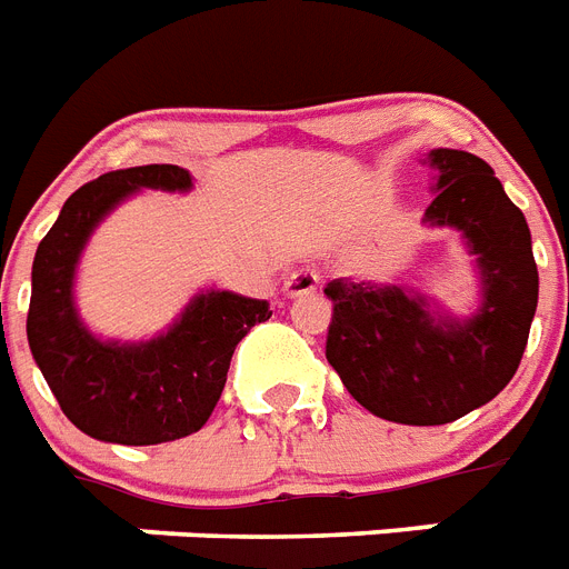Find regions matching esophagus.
<instances>
[{
    "instance_id": "34e87169",
    "label": "esophagus",
    "mask_w": 569,
    "mask_h": 569,
    "mask_svg": "<svg viewBox=\"0 0 569 569\" xmlns=\"http://www.w3.org/2000/svg\"><path fill=\"white\" fill-rule=\"evenodd\" d=\"M319 288V273L313 267H299L284 281V296L288 299H296V296H308Z\"/></svg>"
}]
</instances>
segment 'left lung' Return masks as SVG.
<instances>
[{
  "instance_id": "obj_1",
  "label": "left lung",
  "mask_w": 569,
  "mask_h": 569,
  "mask_svg": "<svg viewBox=\"0 0 569 569\" xmlns=\"http://www.w3.org/2000/svg\"><path fill=\"white\" fill-rule=\"evenodd\" d=\"M433 203L421 223L453 229L473 258L477 308L445 311L407 284L331 279L326 358L351 398L396 425H448L488 403L518 372L538 308L527 218L491 166L468 150L433 148Z\"/></svg>"
}]
</instances>
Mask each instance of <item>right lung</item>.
<instances>
[{
	"label": "right lung",
	"mask_w": 569,
	"mask_h": 569,
	"mask_svg": "<svg viewBox=\"0 0 569 569\" xmlns=\"http://www.w3.org/2000/svg\"><path fill=\"white\" fill-rule=\"evenodd\" d=\"M189 194L180 166L101 173L74 191L37 247L28 346L60 410L78 430L112 445H162L197 433L227 383L234 346L273 317L267 299L203 288L150 340H107L78 313L74 279L89 238L139 191Z\"/></svg>",
	"instance_id": "add662e5"
}]
</instances>
